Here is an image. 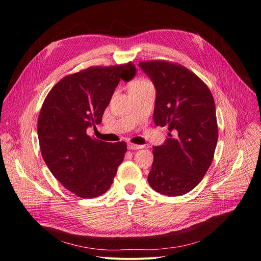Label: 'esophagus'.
Segmentation results:
<instances>
[{"instance_id": "esophagus-1", "label": "esophagus", "mask_w": 261, "mask_h": 261, "mask_svg": "<svg viewBox=\"0 0 261 261\" xmlns=\"http://www.w3.org/2000/svg\"><path fill=\"white\" fill-rule=\"evenodd\" d=\"M128 148L132 150H137V149L144 148V145H138V144H132V143H130V144H128Z\"/></svg>"}]
</instances>
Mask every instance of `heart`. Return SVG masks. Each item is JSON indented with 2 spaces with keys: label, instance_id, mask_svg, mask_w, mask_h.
Instances as JSON below:
<instances>
[{
  "label": "heart",
  "instance_id": "1",
  "mask_svg": "<svg viewBox=\"0 0 261 261\" xmlns=\"http://www.w3.org/2000/svg\"><path fill=\"white\" fill-rule=\"evenodd\" d=\"M149 85V82L145 81V80H137L136 82L133 83L132 85V88L131 89H138V88H142V87H145Z\"/></svg>",
  "mask_w": 261,
  "mask_h": 261
}]
</instances>
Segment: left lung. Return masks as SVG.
I'll use <instances>...</instances> for the list:
<instances>
[{
    "label": "left lung",
    "instance_id": "left-lung-1",
    "mask_svg": "<svg viewBox=\"0 0 261 261\" xmlns=\"http://www.w3.org/2000/svg\"><path fill=\"white\" fill-rule=\"evenodd\" d=\"M139 65L156 89L154 122L169 130L164 144L153 148L148 184L164 195L186 194L201 181L214 159L218 125L213 94L182 65L167 61Z\"/></svg>",
    "mask_w": 261,
    "mask_h": 261
}]
</instances>
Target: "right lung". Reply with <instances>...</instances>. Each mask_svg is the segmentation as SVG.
Wrapping results in <instances>:
<instances>
[{"instance_id":"add662e5","label":"right lung","mask_w":261,"mask_h":261,"mask_svg":"<svg viewBox=\"0 0 261 261\" xmlns=\"http://www.w3.org/2000/svg\"><path fill=\"white\" fill-rule=\"evenodd\" d=\"M136 72L132 63L89 67L58 81L42 104L38 119L42 157L63 187L79 197L104 194L123 161L124 142H103L87 131L102 122L120 79L128 82Z\"/></svg>"}]
</instances>
